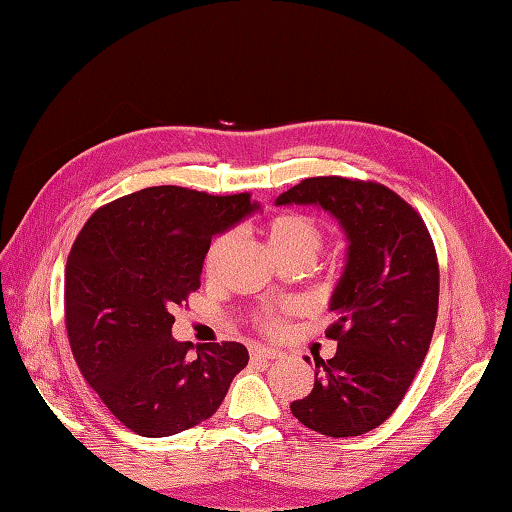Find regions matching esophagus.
<instances>
[{"instance_id":"esophagus-1","label":"esophagus","mask_w":512,"mask_h":512,"mask_svg":"<svg viewBox=\"0 0 512 512\" xmlns=\"http://www.w3.org/2000/svg\"><path fill=\"white\" fill-rule=\"evenodd\" d=\"M279 356L281 352L273 350V347H253V350H250V358H253V361H273V358Z\"/></svg>"}]
</instances>
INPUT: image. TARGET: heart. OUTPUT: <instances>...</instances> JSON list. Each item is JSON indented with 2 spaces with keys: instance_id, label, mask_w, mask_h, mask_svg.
<instances>
[{
  "instance_id": "heart-1",
  "label": "heart",
  "mask_w": 512,
  "mask_h": 512,
  "mask_svg": "<svg viewBox=\"0 0 512 512\" xmlns=\"http://www.w3.org/2000/svg\"><path fill=\"white\" fill-rule=\"evenodd\" d=\"M323 237H325L323 226L306 213H281L273 217L266 226L268 244L275 250V255L281 259V262L290 257H301L312 262L323 246ZM228 244H231V237L228 235L213 239L209 250H206L204 255L206 275H213L215 270L220 268L228 250ZM264 325L268 330H277L279 319L275 314H268L264 319Z\"/></svg>"
}]
</instances>
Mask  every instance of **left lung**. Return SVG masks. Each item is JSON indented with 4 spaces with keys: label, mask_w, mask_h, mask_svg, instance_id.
<instances>
[{
    "label": "left lung",
    "mask_w": 512,
    "mask_h": 512,
    "mask_svg": "<svg viewBox=\"0 0 512 512\" xmlns=\"http://www.w3.org/2000/svg\"><path fill=\"white\" fill-rule=\"evenodd\" d=\"M275 204L319 206L347 239L330 297L336 319L325 332L339 347L328 363L314 361V387L290 411L323 436H361L394 413L429 352L440 290L436 248L422 217L376 182L308 178Z\"/></svg>",
    "instance_id": "obj_1"
}]
</instances>
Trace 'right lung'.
<instances>
[{"instance_id": "right-lung-1", "label": "right lung", "mask_w": 512, "mask_h": 512, "mask_svg": "<svg viewBox=\"0 0 512 512\" xmlns=\"http://www.w3.org/2000/svg\"><path fill=\"white\" fill-rule=\"evenodd\" d=\"M259 204L248 193L149 187L101 206L65 266V328L81 374L127 429L167 438L211 418L237 372L242 343L171 336L173 308L200 288L204 255Z\"/></svg>"}]
</instances>
